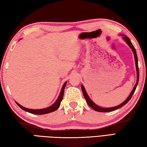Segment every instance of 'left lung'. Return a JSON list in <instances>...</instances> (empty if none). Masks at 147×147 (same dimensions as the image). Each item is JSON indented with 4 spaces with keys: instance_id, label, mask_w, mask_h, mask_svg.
<instances>
[{
    "instance_id": "obj_1",
    "label": "left lung",
    "mask_w": 147,
    "mask_h": 147,
    "mask_svg": "<svg viewBox=\"0 0 147 147\" xmlns=\"http://www.w3.org/2000/svg\"><path fill=\"white\" fill-rule=\"evenodd\" d=\"M120 36H122V38L124 40V41L126 42V43H127L129 47L131 49V51L133 52V54H134V57H135V65H136V83L135 84V86H134V88L133 89V90L131 91V92L130 93L129 95L127 96V98L124 100L123 103H121V104L118 105L117 106H115V107H108V108H104V107H100V106L97 105L96 104H95L94 102L92 101V100L89 97L88 95L87 94V93L86 92V90L85 88V87L83 86V85H82V92L83 93V95H84V97H85L86 101L87 102V104L89 105V106L90 107H92L93 110H95V111H98V112H111V111H114L117 110V109H119L121 107H123L125 104H126L127 102L129 101V100L131 98L132 96L133 95L134 92H135V90L137 87V85H138V81H139V69H138V57H137V54H136V51L135 50V48L134 47L133 45L132 44L131 42L130 41L129 38L127 37V36L124 35H119Z\"/></svg>"
}]
</instances>
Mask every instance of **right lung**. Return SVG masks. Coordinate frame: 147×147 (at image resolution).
<instances>
[{
  "mask_svg": "<svg viewBox=\"0 0 147 147\" xmlns=\"http://www.w3.org/2000/svg\"><path fill=\"white\" fill-rule=\"evenodd\" d=\"M66 84H67V82H65L63 84V86H62V87L61 91L60 93H59V95L58 96V98H57V100H56V101L52 105L49 106V107H46L44 109H28V108L23 107L21 105L19 104L17 102L15 101V102L16 103V104L21 109H23V111H26L28 112H30V113L37 114V115H42V114H46L51 113V112H54V111L57 110V109L59 107V106H60L61 102L62 101V98H63L64 88L65 87V85H66Z\"/></svg>",
  "mask_w": 147,
  "mask_h": 147,
  "instance_id": "1",
  "label": "right lung"
}]
</instances>
